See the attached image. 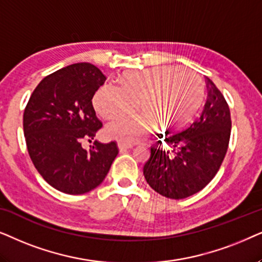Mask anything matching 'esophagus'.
<instances>
[{"mask_svg": "<svg viewBox=\"0 0 262 262\" xmlns=\"http://www.w3.org/2000/svg\"><path fill=\"white\" fill-rule=\"evenodd\" d=\"M129 148H133V145L124 144V142H118V149H120L121 152H123L125 149H129Z\"/></svg>", "mask_w": 262, "mask_h": 262, "instance_id": "esophagus-1", "label": "esophagus"}]
</instances>
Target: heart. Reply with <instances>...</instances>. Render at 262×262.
<instances>
[{
    "instance_id": "1",
    "label": "heart",
    "mask_w": 262,
    "mask_h": 262,
    "mask_svg": "<svg viewBox=\"0 0 262 262\" xmlns=\"http://www.w3.org/2000/svg\"><path fill=\"white\" fill-rule=\"evenodd\" d=\"M120 85L105 83L95 93L93 106L100 116L113 118L132 110L138 100L145 113L123 115L105 127L110 138L123 142L141 140L151 133L155 122L175 128L198 109L204 96V83L187 68L156 67L128 72Z\"/></svg>"
}]
</instances>
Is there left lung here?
Segmentation results:
<instances>
[{
  "mask_svg": "<svg viewBox=\"0 0 262 262\" xmlns=\"http://www.w3.org/2000/svg\"><path fill=\"white\" fill-rule=\"evenodd\" d=\"M206 87V102L199 117L184 130L165 135L164 141L172 146V151L163 149L158 140L144 165L147 183L165 198L179 200L204 189L218 172L228 151L231 133L229 105L208 78Z\"/></svg>",
  "mask_w": 262,
  "mask_h": 262,
  "instance_id": "obj_1",
  "label": "left lung"
}]
</instances>
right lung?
<instances>
[{
    "label": "right lung",
    "mask_w": 262,
    "mask_h": 262,
    "mask_svg": "<svg viewBox=\"0 0 262 262\" xmlns=\"http://www.w3.org/2000/svg\"><path fill=\"white\" fill-rule=\"evenodd\" d=\"M105 75L91 63H75L45 76L30 97L24 113L27 151L41 177L55 189L79 195L103 182L118 155L115 141H95L102 128L92 98Z\"/></svg>",
    "instance_id": "right-lung-1"
}]
</instances>
